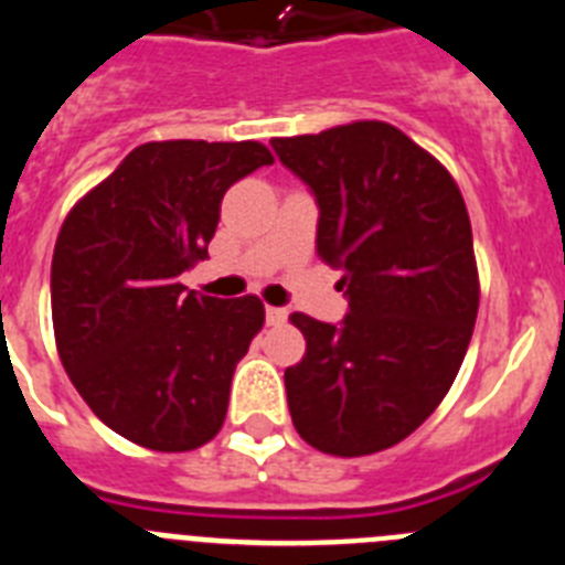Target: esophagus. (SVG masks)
<instances>
[{"mask_svg": "<svg viewBox=\"0 0 565 565\" xmlns=\"http://www.w3.org/2000/svg\"><path fill=\"white\" fill-rule=\"evenodd\" d=\"M288 319V311L286 308H277V306H266V322L268 326H282V322H286Z\"/></svg>", "mask_w": 565, "mask_h": 565, "instance_id": "obj_1", "label": "esophagus"}]
</instances>
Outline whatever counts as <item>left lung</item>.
Here are the masks:
<instances>
[{
    "label": "left lung",
    "instance_id": "obj_1",
    "mask_svg": "<svg viewBox=\"0 0 565 565\" xmlns=\"http://www.w3.org/2000/svg\"><path fill=\"white\" fill-rule=\"evenodd\" d=\"M319 206L317 254L342 271L339 326L291 313L306 356L286 371L297 433L328 456L387 450L430 418L478 317L472 226L452 174L384 121L271 138Z\"/></svg>",
    "mask_w": 565,
    "mask_h": 565
}]
</instances>
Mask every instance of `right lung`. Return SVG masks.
Here are the masks:
<instances>
[{
	"mask_svg": "<svg viewBox=\"0 0 565 565\" xmlns=\"http://www.w3.org/2000/svg\"><path fill=\"white\" fill-rule=\"evenodd\" d=\"M274 163L257 141L135 147L67 214L50 266L70 382L109 430L158 452L217 436L237 362L266 322L257 297L186 291L232 183Z\"/></svg>",
	"mask_w": 565,
	"mask_h": 565,
	"instance_id": "obj_1",
	"label": "right lung"
}]
</instances>
